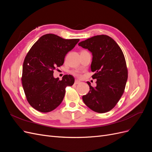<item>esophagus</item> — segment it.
<instances>
[{
    "label": "esophagus",
    "instance_id": "esophagus-1",
    "mask_svg": "<svg viewBox=\"0 0 152 152\" xmlns=\"http://www.w3.org/2000/svg\"><path fill=\"white\" fill-rule=\"evenodd\" d=\"M80 83V81L79 80H75V84H79Z\"/></svg>",
    "mask_w": 152,
    "mask_h": 152
}]
</instances>
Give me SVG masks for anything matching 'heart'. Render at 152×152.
I'll return each mask as SVG.
<instances>
[{"instance_id":"b5f03b06","label":"heart","mask_w":152,"mask_h":152,"mask_svg":"<svg viewBox=\"0 0 152 152\" xmlns=\"http://www.w3.org/2000/svg\"><path fill=\"white\" fill-rule=\"evenodd\" d=\"M73 74L74 75H75V76H77V77H80V73L79 72H77V71L73 72Z\"/></svg>"}]
</instances>
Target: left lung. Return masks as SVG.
<instances>
[{
    "label": "left lung",
    "mask_w": 152,
    "mask_h": 152,
    "mask_svg": "<svg viewBox=\"0 0 152 152\" xmlns=\"http://www.w3.org/2000/svg\"><path fill=\"white\" fill-rule=\"evenodd\" d=\"M93 55L92 76L96 86L87 82L90 91L82 96L84 103L98 113H106L115 107L122 96L127 80V68L121 48L106 35H96L79 43Z\"/></svg>",
    "instance_id": "8db88e82"
}]
</instances>
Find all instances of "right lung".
Instances as JSON below:
<instances>
[{
    "label": "right lung",
    "instance_id": "obj_1",
    "mask_svg": "<svg viewBox=\"0 0 152 152\" xmlns=\"http://www.w3.org/2000/svg\"><path fill=\"white\" fill-rule=\"evenodd\" d=\"M79 41L45 34L27 53L23 65L22 85L27 101L37 111L47 113L56 108L64 98L66 87L74 84L72 75H65L59 80L53 73L63 65L66 54Z\"/></svg>",
    "mask_w": 152,
    "mask_h": 152
}]
</instances>
